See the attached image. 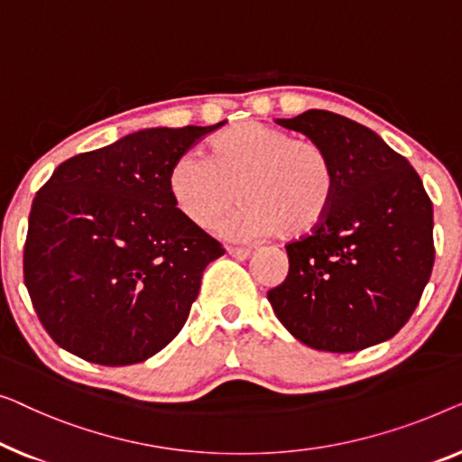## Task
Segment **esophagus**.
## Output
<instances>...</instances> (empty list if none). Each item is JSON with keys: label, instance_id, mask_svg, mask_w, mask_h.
Wrapping results in <instances>:
<instances>
[{"label": "esophagus", "instance_id": "obj_1", "mask_svg": "<svg viewBox=\"0 0 462 462\" xmlns=\"http://www.w3.org/2000/svg\"><path fill=\"white\" fill-rule=\"evenodd\" d=\"M228 253L236 259H246L251 255V249H249V246H230Z\"/></svg>", "mask_w": 462, "mask_h": 462}]
</instances>
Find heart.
Segmentation results:
<instances>
[{"label": "heart", "mask_w": 462, "mask_h": 462, "mask_svg": "<svg viewBox=\"0 0 462 462\" xmlns=\"http://www.w3.org/2000/svg\"><path fill=\"white\" fill-rule=\"evenodd\" d=\"M238 199L243 207L226 224L232 236H303L324 222L333 205V161L316 142L293 138L262 123H240L211 142L209 157L184 152L169 169V192L194 226L217 224Z\"/></svg>", "instance_id": "b5f03b06"}]
</instances>
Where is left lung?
<instances>
[{
  "instance_id": "obj_1",
  "label": "left lung",
  "mask_w": 462,
  "mask_h": 462,
  "mask_svg": "<svg viewBox=\"0 0 462 462\" xmlns=\"http://www.w3.org/2000/svg\"><path fill=\"white\" fill-rule=\"evenodd\" d=\"M278 125L333 161L337 190L311 234L284 245L289 274L268 291L291 335L320 352H360L408 322L431 276L433 205L408 161L373 129L328 110Z\"/></svg>"
}]
</instances>
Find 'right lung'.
<instances>
[{
    "label": "right lung",
    "instance_id": "1",
    "mask_svg": "<svg viewBox=\"0 0 462 462\" xmlns=\"http://www.w3.org/2000/svg\"><path fill=\"white\" fill-rule=\"evenodd\" d=\"M154 127L75 154L39 188L24 243V284L58 346L127 366L180 333L219 240L181 216L175 159L224 125Z\"/></svg>",
    "mask_w": 462,
    "mask_h": 462
}]
</instances>
